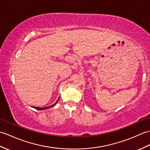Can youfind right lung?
Here are the masks:
<instances>
[{
    "label": "right lung",
    "instance_id": "1",
    "mask_svg": "<svg viewBox=\"0 0 150 150\" xmlns=\"http://www.w3.org/2000/svg\"><path fill=\"white\" fill-rule=\"evenodd\" d=\"M59 100V99L57 100V101ZM57 101L56 102H55L54 105H50V106H48V107H34V109H38V110H44V109H48V108H50V107H53V106H54L55 104H56V103L57 102Z\"/></svg>",
    "mask_w": 150,
    "mask_h": 150
}]
</instances>
